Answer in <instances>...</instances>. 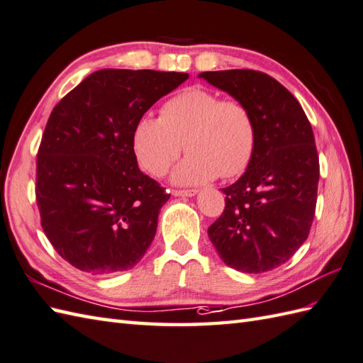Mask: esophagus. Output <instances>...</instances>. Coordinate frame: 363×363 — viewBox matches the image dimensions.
Wrapping results in <instances>:
<instances>
[{
	"label": "esophagus",
	"instance_id": "1",
	"mask_svg": "<svg viewBox=\"0 0 363 363\" xmlns=\"http://www.w3.org/2000/svg\"><path fill=\"white\" fill-rule=\"evenodd\" d=\"M198 193L196 189H190V190H173L172 195L173 196H179V198H190V196H195Z\"/></svg>",
	"mask_w": 363,
	"mask_h": 363
}]
</instances>
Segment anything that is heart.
<instances>
[{
    "label": "heart",
    "instance_id": "1",
    "mask_svg": "<svg viewBox=\"0 0 363 363\" xmlns=\"http://www.w3.org/2000/svg\"><path fill=\"white\" fill-rule=\"evenodd\" d=\"M133 151L147 173L162 176L184 150L189 156L172 181L198 185L246 170L257 143L254 114L246 104L191 86L168 99L161 117L142 116L131 134Z\"/></svg>",
    "mask_w": 363,
    "mask_h": 363
}]
</instances>
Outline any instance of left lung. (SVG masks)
<instances>
[{"instance_id":"obj_1","label":"left lung","mask_w":363,"mask_h":363,"mask_svg":"<svg viewBox=\"0 0 363 363\" xmlns=\"http://www.w3.org/2000/svg\"><path fill=\"white\" fill-rule=\"evenodd\" d=\"M210 85L246 104L257 143L246 172L223 189V215L208 238L227 266L246 274L286 263L306 241L314 220L318 156L298 100L271 75L252 69L201 72Z\"/></svg>"}]
</instances>
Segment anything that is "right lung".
<instances>
[{
    "label": "right lung",
    "instance_id": "add662e5",
    "mask_svg": "<svg viewBox=\"0 0 363 363\" xmlns=\"http://www.w3.org/2000/svg\"><path fill=\"white\" fill-rule=\"evenodd\" d=\"M185 72L100 69L55 105L37 156L41 227L63 259L92 275L136 266L170 198L138 167L131 134Z\"/></svg>",
    "mask_w": 363,
    "mask_h": 363
}]
</instances>
